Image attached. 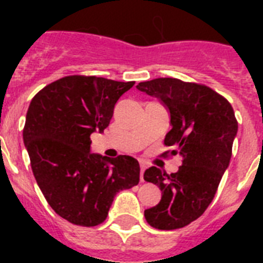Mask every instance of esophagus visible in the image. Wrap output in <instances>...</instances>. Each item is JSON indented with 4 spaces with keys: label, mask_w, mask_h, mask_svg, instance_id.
<instances>
[{
    "label": "esophagus",
    "mask_w": 263,
    "mask_h": 263,
    "mask_svg": "<svg viewBox=\"0 0 263 263\" xmlns=\"http://www.w3.org/2000/svg\"><path fill=\"white\" fill-rule=\"evenodd\" d=\"M146 168H147V165L144 164L143 161H140V181H144L143 173H144V171H146Z\"/></svg>",
    "instance_id": "34e87169"
}]
</instances>
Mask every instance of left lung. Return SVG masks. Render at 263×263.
<instances>
[{
  "instance_id": "8db88e82",
  "label": "left lung",
  "mask_w": 263,
  "mask_h": 263,
  "mask_svg": "<svg viewBox=\"0 0 263 263\" xmlns=\"http://www.w3.org/2000/svg\"><path fill=\"white\" fill-rule=\"evenodd\" d=\"M136 88L160 99L169 110L172 129L164 143L175 148L172 156L181 157L176 173L146 169L143 179L158 185L162 196L160 203L144 210V217L153 228H183L212 203L228 168L237 134L235 111L222 95L203 84L160 78Z\"/></svg>"
}]
</instances>
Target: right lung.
Wrapping results in <instances>:
<instances>
[{
	"mask_svg": "<svg viewBox=\"0 0 263 263\" xmlns=\"http://www.w3.org/2000/svg\"><path fill=\"white\" fill-rule=\"evenodd\" d=\"M135 82L65 76L31 101L23 140L47 203L64 220L95 227L106 220L116 194L139 183V162L91 153L90 135L109 125L116 102Z\"/></svg>",
	"mask_w": 263,
	"mask_h": 263,
	"instance_id": "add662e5",
	"label": "right lung"
}]
</instances>
